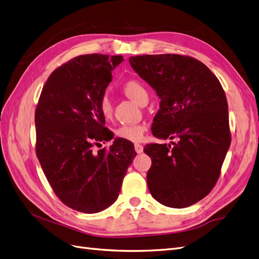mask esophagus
Here are the masks:
<instances>
[{"mask_svg":"<svg viewBox=\"0 0 259 259\" xmlns=\"http://www.w3.org/2000/svg\"><path fill=\"white\" fill-rule=\"evenodd\" d=\"M135 151L137 152V153H143V151H144V147H143V145H140V144H135Z\"/></svg>","mask_w":259,"mask_h":259,"instance_id":"esophagus-1","label":"esophagus"}]
</instances>
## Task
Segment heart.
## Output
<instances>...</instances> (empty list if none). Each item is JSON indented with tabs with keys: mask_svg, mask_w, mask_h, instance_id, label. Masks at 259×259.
I'll list each match as a JSON object with an SVG mask.
<instances>
[{
	"mask_svg": "<svg viewBox=\"0 0 259 259\" xmlns=\"http://www.w3.org/2000/svg\"><path fill=\"white\" fill-rule=\"evenodd\" d=\"M123 91L132 100L140 105L143 100L148 98V92L145 86L136 81V80H130L123 86ZM99 111L105 119H110L112 116V104L111 100L107 95H104L100 98L98 104ZM147 126L145 124H124L116 128L115 135L116 137L122 138L124 140H128V142H139L144 137Z\"/></svg>",
	"mask_w": 259,
	"mask_h": 259,
	"instance_id": "obj_1",
	"label": "heart"
}]
</instances>
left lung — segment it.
<instances>
[{
    "label": "left lung",
    "mask_w": 259,
    "mask_h": 259,
    "mask_svg": "<svg viewBox=\"0 0 259 259\" xmlns=\"http://www.w3.org/2000/svg\"><path fill=\"white\" fill-rule=\"evenodd\" d=\"M130 64L160 98L153 136L174 140L144 149L152 161L149 191L165 206H190L214 188L231 143L222 84L204 64L182 55H143Z\"/></svg>",
    "instance_id": "8db88e82"
}]
</instances>
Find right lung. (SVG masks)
Listing matches in <instances>:
<instances>
[{
  "label": "right lung",
  "mask_w": 259,
  "mask_h": 259,
  "mask_svg": "<svg viewBox=\"0 0 259 259\" xmlns=\"http://www.w3.org/2000/svg\"><path fill=\"white\" fill-rule=\"evenodd\" d=\"M121 55L89 54L57 68L42 90L35 110L36 155L62 203L94 214L116 201L123 178L136 156L134 145L113 138L98 104ZM101 146V145H100Z\"/></svg>",
  "instance_id": "obj_1"
}]
</instances>
